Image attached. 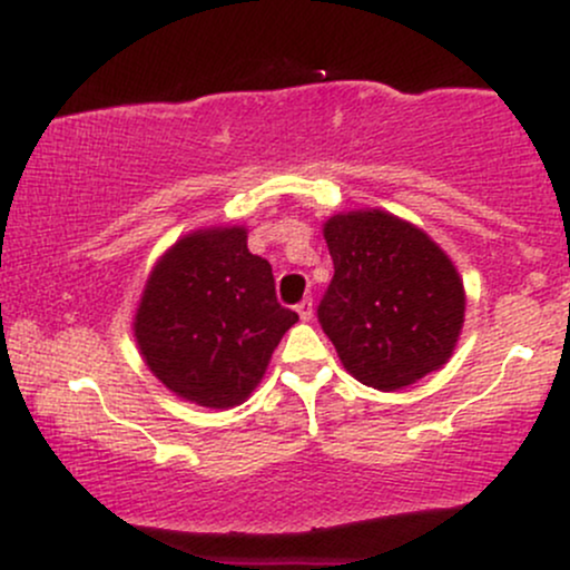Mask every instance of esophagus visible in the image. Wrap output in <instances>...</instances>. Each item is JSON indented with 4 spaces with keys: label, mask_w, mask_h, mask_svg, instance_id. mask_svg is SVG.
I'll return each mask as SVG.
<instances>
[{
    "label": "esophagus",
    "mask_w": 570,
    "mask_h": 570,
    "mask_svg": "<svg viewBox=\"0 0 570 570\" xmlns=\"http://www.w3.org/2000/svg\"><path fill=\"white\" fill-rule=\"evenodd\" d=\"M297 313H299V318H303V322H311V318H313V299H303V303L297 305Z\"/></svg>",
    "instance_id": "esophagus-1"
}]
</instances>
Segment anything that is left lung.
Returning <instances> with one entry per match:
<instances>
[{
  "label": "left lung",
  "mask_w": 570,
  "mask_h": 570,
  "mask_svg": "<svg viewBox=\"0 0 570 570\" xmlns=\"http://www.w3.org/2000/svg\"><path fill=\"white\" fill-rule=\"evenodd\" d=\"M335 276L318 324L356 381L396 391L440 370L463 324V284L426 233L383 212L324 225Z\"/></svg>",
  "instance_id": "obj_1"
}]
</instances>
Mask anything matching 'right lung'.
Returning <instances> with one entry per match:
<instances>
[{"label":"right lung","instance_id":"obj_1","mask_svg":"<svg viewBox=\"0 0 570 570\" xmlns=\"http://www.w3.org/2000/svg\"><path fill=\"white\" fill-rule=\"evenodd\" d=\"M297 313L276 299L271 263L244 227L187 235L160 259L136 313L144 362L174 394L235 407L263 381Z\"/></svg>","mask_w":570,"mask_h":570}]
</instances>
